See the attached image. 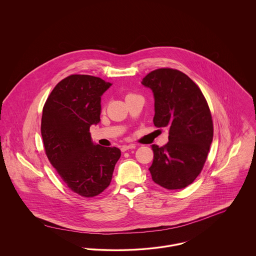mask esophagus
I'll return each instance as SVG.
<instances>
[{"label": "esophagus", "instance_id": "1", "mask_svg": "<svg viewBox=\"0 0 256 256\" xmlns=\"http://www.w3.org/2000/svg\"><path fill=\"white\" fill-rule=\"evenodd\" d=\"M136 146L135 145H122L121 146V150L122 152H126V150H131V148H135Z\"/></svg>", "mask_w": 256, "mask_h": 256}]
</instances>
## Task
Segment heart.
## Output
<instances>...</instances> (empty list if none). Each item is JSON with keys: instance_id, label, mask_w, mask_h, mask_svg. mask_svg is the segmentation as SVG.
Listing matches in <instances>:
<instances>
[{"instance_id": "heart-1", "label": "heart", "mask_w": 256, "mask_h": 256, "mask_svg": "<svg viewBox=\"0 0 256 256\" xmlns=\"http://www.w3.org/2000/svg\"><path fill=\"white\" fill-rule=\"evenodd\" d=\"M136 96V94H132V92H129V94H126L125 98H126V100H128V98H132V96Z\"/></svg>"}]
</instances>
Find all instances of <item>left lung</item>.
<instances>
[{"label":"left lung","instance_id":"obj_1","mask_svg":"<svg viewBox=\"0 0 256 256\" xmlns=\"http://www.w3.org/2000/svg\"><path fill=\"white\" fill-rule=\"evenodd\" d=\"M142 84L154 92V126L168 129V144L152 146V178L170 190L185 188L202 172L213 140L207 100L187 74L172 68L152 71Z\"/></svg>","mask_w":256,"mask_h":256}]
</instances>
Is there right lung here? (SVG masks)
Here are the masks:
<instances>
[{
	"mask_svg": "<svg viewBox=\"0 0 256 256\" xmlns=\"http://www.w3.org/2000/svg\"><path fill=\"white\" fill-rule=\"evenodd\" d=\"M111 86L100 78L71 74L59 82L42 110L45 154L74 193L94 197L108 187L121 156L115 146L94 145L90 127L100 121V100Z\"/></svg>",
	"mask_w": 256,
	"mask_h": 256,
	"instance_id": "1",
	"label": "right lung"
}]
</instances>
